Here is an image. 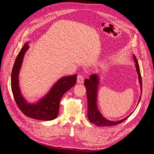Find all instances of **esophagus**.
<instances>
[{"label": "esophagus", "instance_id": "esophagus-1", "mask_svg": "<svg viewBox=\"0 0 154 154\" xmlns=\"http://www.w3.org/2000/svg\"><path fill=\"white\" fill-rule=\"evenodd\" d=\"M77 82L79 83H83L84 82V77L82 74H79L77 78Z\"/></svg>", "mask_w": 154, "mask_h": 154}]
</instances>
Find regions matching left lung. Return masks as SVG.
Returning a JSON list of instances; mask_svg holds the SVG:
<instances>
[{
    "label": "left lung",
    "instance_id": "8db88e82",
    "mask_svg": "<svg viewBox=\"0 0 154 154\" xmlns=\"http://www.w3.org/2000/svg\"><path fill=\"white\" fill-rule=\"evenodd\" d=\"M134 62H136V71L138 74V78L139 84H140L141 87V94H142V80L140 72V69H139V63L136 57L134 54ZM100 78L97 76V74H93L90 76L89 79H85V87H86L87 91V108H88V112H87V117L88 120L92 124H94L98 127H111V126H114L118 125L121 123L124 122L125 120L127 119L129 116L131 115L130 114L127 117L125 118L117 121V122H113V121H110L104 118L102 114L100 113L97 106V88H98V85L100 83ZM141 95L139 97L138 101V104L139 101L141 100Z\"/></svg>",
    "mask_w": 154,
    "mask_h": 154
}]
</instances>
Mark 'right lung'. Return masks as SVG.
<instances>
[{"label":"right lung","instance_id":"add662e5","mask_svg":"<svg viewBox=\"0 0 154 154\" xmlns=\"http://www.w3.org/2000/svg\"><path fill=\"white\" fill-rule=\"evenodd\" d=\"M28 49V42H26L18 54L13 65L11 78V85L13 97L18 108L27 117L42 121L54 119L58 115L60 100L65 93L75 85L77 75L74 74L59 79L48 94L42 98L35 103H29L22 95L18 83V75L23 58L26 51Z\"/></svg>","mask_w":154,"mask_h":154}]
</instances>
